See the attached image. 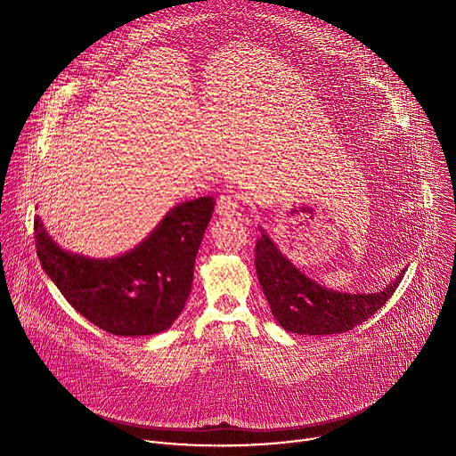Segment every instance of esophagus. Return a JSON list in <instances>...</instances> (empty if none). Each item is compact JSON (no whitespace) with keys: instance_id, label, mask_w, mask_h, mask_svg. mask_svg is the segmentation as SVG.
Returning <instances> with one entry per match:
<instances>
[{"instance_id":"1","label":"esophagus","mask_w":456,"mask_h":456,"mask_svg":"<svg viewBox=\"0 0 456 456\" xmlns=\"http://www.w3.org/2000/svg\"><path fill=\"white\" fill-rule=\"evenodd\" d=\"M238 211V197L232 191H225L216 200V213L220 216H232Z\"/></svg>"}]
</instances>
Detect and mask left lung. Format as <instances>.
I'll return each mask as SVG.
<instances>
[{
	"label": "left lung",
	"mask_w": 456,
	"mask_h": 456,
	"mask_svg": "<svg viewBox=\"0 0 456 456\" xmlns=\"http://www.w3.org/2000/svg\"><path fill=\"white\" fill-rule=\"evenodd\" d=\"M254 265L274 319L287 332L330 336L352 330L371 317L395 292L406 267L379 292H339L303 274L259 227Z\"/></svg>",
	"instance_id": "1"
}]
</instances>
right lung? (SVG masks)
<instances>
[{"mask_svg": "<svg viewBox=\"0 0 456 456\" xmlns=\"http://www.w3.org/2000/svg\"><path fill=\"white\" fill-rule=\"evenodd\" d=\"M213 211L211 197L182 202L137 247L113 257L64 250L36 216V248L64 299L95 327L113 336H153L183 310Z\"/></svg>", "mask_w": 456, "mask_h": 456, "instance_id": "obj_1", "label": "right lung"}]
</instances>
